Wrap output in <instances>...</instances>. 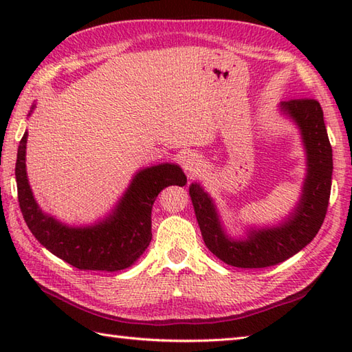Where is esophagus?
I'll list each match as a JSON object with an SVG mask.
<instances>
[{"instance_id":"esophagus-1","label":"esophagus","mask_w":352,"mask_h":352,"mask_svg":"<svg viewBox=\"0 0 352 352\" xmlns=\"http://www.w3.org/2000/svg\"><path fill=\"white\" fill-rule=\"evenodd\" d=\"M180 163H182V166H183L186 174L193 175V174H197V172L199 170L201 163H203V160H201V155L198 153L189 151V153H184L182 155Z\"/></svg>"}]
</instances>
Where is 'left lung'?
<instances>
[{
    "label": "left lung",
    "instance_id": "1",
    "mask_svg": "<svg viewBox=\"0 0 352 352\" xmlns=\"http://www.w3.org/2000/svg\"><path fill=\"white\" fill-rule=\"evenodd\" d=\"M278 107L280 113L298 126L305 151L301 195L284 221L271 227H250L243 237H231L208 192L199 183L189 186L206 246L223 263L236 267H267L281 263L307 246L325 219L331 192L333 149L322 107L316 100L284 101Z\"/></svg>",
    "mask_w": 352,
    "mask_h": 352
}]
</instances>
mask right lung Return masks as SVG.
<instances>
[{
	"label": "right lung",
	"mask_w": 352,
	"mask_h": 352,
	"mask_svg": "<svg viewBox=\"0 0 352 352\" xmlns=\"http://www.w3.org/2000/svg\"><path fill=\"white\" fill-rule=\"evenodd\" d=\"M32 106L28 116L33 113ZM25 131L18 148V201L22 216L33 236L50 252L83 271L115 272L138 261L151 242V210L157 195L168 186L188 183L175 163H160L138 170L131 183L109 214L91 226L74 227L45 213L30 188L25 154Z\"/></svg>",
	"instance_id": "1"
}]
</instances>
